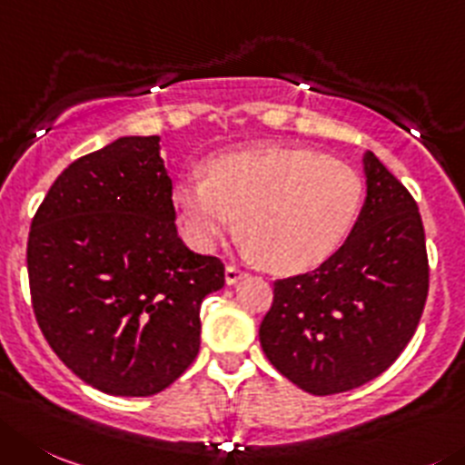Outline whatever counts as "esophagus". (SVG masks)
Segmentation results:
<instances>
[{"instance_id": "1", "label": "esophagus", "mask_w": 465, "mask_h": 465, "mask_svg": "<svg viewBox=\"0 0 465 465\" xmlns=\"http://www.w3.org/2000/svg\"><path fill=\"white\" fill-rule=\"evenodd\" d=\"M242 277H245V271H241V268L232 266V263L224 268V280H227V284H236V282L242 280Z\"/></svg>"}]
</instances>
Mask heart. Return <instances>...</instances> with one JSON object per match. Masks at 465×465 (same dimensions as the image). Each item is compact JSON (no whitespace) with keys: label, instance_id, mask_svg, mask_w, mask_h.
<instances>
[{"label":"heart","instance_id":"1","mask_svg":"<svg viewBox=\"0 0 465 465\" xmlns=\"http://www.w3.org/2000/svg\"><path fill=\"white\" fill-rule=\"evenodd\" d=\"M206 179L173 188L185 238L208 252L241 220L242 250L272 272H301L335 254L358 220L362 179L319 151L268 144L208 160Z\"/></svg>","mask_w":465,"mask_h":465}]
</instances>
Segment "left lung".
Here are the masks:
<instances>
[{
	"mask_svg": "<svg viewBox=\"0 0 465 465\" xmlns=\"http://www.w3.org/2000/svg\"><path fill=\"white\" fill-rule=\"evenodd\" d=\"M367 202L332 257L272 284L259 328L282 376L310 394H340L383 374L418 331L429 293L424 227L413 194L374 153Z\"/></svg>",
	"mask_w": 465,
	"mask_h": 465,
	"instance_id": "left-lung-1",
	"label": "left lung"
}]
</instances>
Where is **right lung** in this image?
<instances>
[{
	"mask_svg": "<svg viewBox=\"0 0 465 465\" xmlns=\"http://www.w3.org/2000/svg\"><path fill=\"white\" fill-rule=\"evenodd\" d=\"M160 137H121L68 164L32 220V307L50 349L84 383L151 397L199 353V307L224 263L176 232Z\"/></svg>",
	"mask_w": 465,
	"mask_h": 465,
	"instance_id": "add662e5",
	"label": "right lung"
}]
</instances>
